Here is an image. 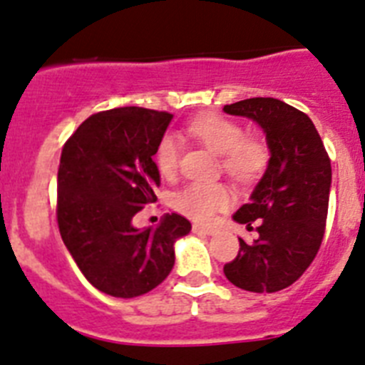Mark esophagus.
Instances as JSON below:
<instances>
[{"label":"esophagus","instance_id":"34e87169","mask_svg":"<svg viewBox=\"0 0 365 365\" xmlns=\"http://www.w3.org/2000/svg\"><path fill=\"white\" fill-rule=\"evenodd\" d=\"M192 231H195V233H198V235H213L215 233L213 227L198 226V224H195V226H192Z\"/></svg>","mask_w":365,"mask_h":365}]
</instances>
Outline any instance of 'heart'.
<instances>
[{"instance_id": "heart-1", "label": "heart", "mask_w": 365, "mask_h": 365, "mask_svg": "<svg viewBox=\"0 0 365 365\" xmlns=\"http://www.w3.org/2000/svg\"><path fill=\"white\" fill-rule=\"evenodd\" d=\"M213 154L220 156L222 170L240 183H250L264 173L270 152L257 138H244L240 125L220 115L196 117L187 126ZM180 161V141L176 135L161 138L156 148V165L161 176L170 178ZM231 192L217 182H192L182 187L173 198V205L180 213L196 222H209L218 211L230 207Z\"/></svg>"}]
</instances>
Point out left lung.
<instances>
[{"instance_id":"8db88e82","label":"left lung","mask_w":365,"mask_h":365,"mask_svg":"<svg viewBox=\"0 0 365 365\" xmlns=\"http://www.w3.org/2000/svg\"><path fill=\"white\" fill-rule=\"evenodd\" d=\"M230 115L257 123L270 160L248 204L233 220L257 237L239 239L235 261L224 266L227 281L248 292H277L296 283L314 261L325 231L331 160L310 117L272 97L224 106Z\"/></svg>"}]
</instances>
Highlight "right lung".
I'll return each instance as SVG.
<instances>
[{
  "mask_svg": "<svg viewBox=\"0 0 365 365\" xmlns=\"http://www.w3.org/2000/svg\"><path fill=\"white\" fill-rule=\"evenodd\" d=\"M173 113L113 108L88 117L62 148L58 167L60 235L82 275L113 297H135L163 283L174 244L191 231L180 215L156 227L132 224L156 200L158 143Z\"/></svg>",
  "mask_w": 365,
  "mask_h": 365,
  "instance_id": "1",
  "label": "right lung"
}]
</instances>
